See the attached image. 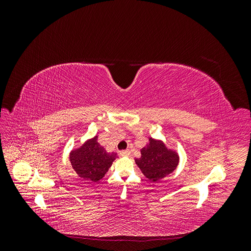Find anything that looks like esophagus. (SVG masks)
<instances>
[{"label": "esophagus", "instance_id": "34e87169", "mask_svg": "<svg viewBox=\"0 0 251 251\" xmlns=\"http://www.w3.org/2000/svg\"><path fill=\"white\" fill-rule=\"evenodd\" d=\"M120 156H130L131 155V151L128 150H124V151H120Z\"/></svg>", "mask_w": 251, "mask_h": 251}]
</instances>
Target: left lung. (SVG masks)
I'll use <instances>...</instances> for the list:
<instances>
[{
	"mask_svg": "<svg viewBox=\"0 0 251 251\" xmlns=\"http://www.w3.org/2000/svg\"><path fill=\"white\" fill-rule=\"evenodd\" d=\"M140 153L141 157L135 159V162L144 176L153 182L169 176L177 169L180 161L177 150L153 137H149V142L140 150Z\"/></svg>",
	"mask_w": 251,
	"mask_h": 251,
	"instance_id": "1",
	"label": "left lung"
}]
</instances>
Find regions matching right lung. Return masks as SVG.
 Masks as SVG:
<instances>
[{
  "mask_svg": "<svg viewBox=\"0 0 251 251\" xmlns=\"http://www.w3.org/2000/svg\"><path fill=\"white\" fill-rule=\"evenodd\" d=\"M98 136L87 139L76 149L70 151L69 160L78 176L87 181L97 182L103 178L113 161L118 157L116 151L109 153L100 142Z\"/></svg>",
  "mask_w": 251,
  "mask_h": 251,
  "instance_id": "right-lung-1",
  "label": "right lung"
}]
</instances>
